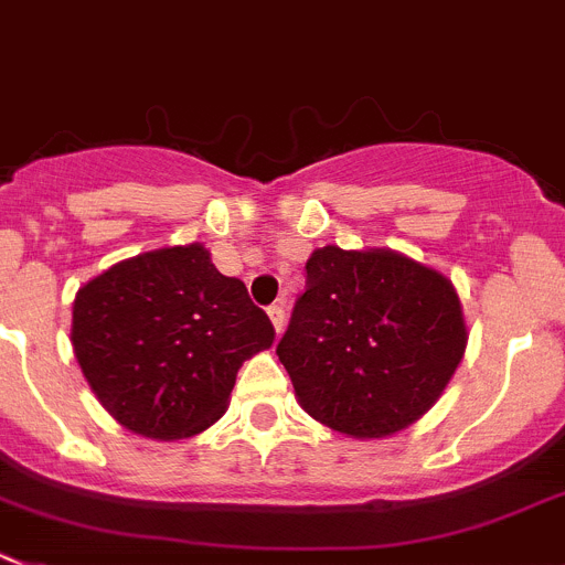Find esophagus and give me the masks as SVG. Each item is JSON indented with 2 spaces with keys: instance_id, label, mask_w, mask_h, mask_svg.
<instances>
[{
  "instance_id": "1",
  "label": "esophagus",
  "mask_w": 565,
  "mask_h": 565,
  "mask_svg": "<svg viewBox=\"0 0 565 565\" xmlns=\"http://www.w3.org/2000/svg\"><path fill=\"white\" fill-rule=\"evenodd\" d=\"M267 315H270V323H273V329H276V334H281L284 323H287V315H284V307L273 303V307L267 309Z\"/></svg>"
}]
</instances>
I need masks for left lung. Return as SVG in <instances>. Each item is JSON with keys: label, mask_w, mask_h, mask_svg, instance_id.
Segmentation results:
<instances>
[{"label": "left lung", "mask_w": 565, "mask_h": 565, "mask_svg": "<svg viewBox=\"0 0 565 565\" xmlns=\"http://www.w3.org/2000/svg\"><path fill=\"white\" fill-rule=\"evenodd\" d=\"M460 298L446 276L395 250L318 247L276 354L300 407L342 435L407 429L466 354Z\"/></svg>", "instance_id": "1"}]
</instances>
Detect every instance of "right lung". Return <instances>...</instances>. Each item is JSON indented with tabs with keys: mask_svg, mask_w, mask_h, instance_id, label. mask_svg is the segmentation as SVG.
I'll list each match as a JSON object with an SVG mask.
<instances>
[{
	"mask_svg": "<svg viewBox=\"0 0 565 565\" xmlns=\"http://www.w3.org/2000/svg\"><path fill=\"white\" fill-rule=\"evenodd\" d=\"M270 318L203 245L125 258L81 287L72 345L125 429L178 440L223 418L242 362L273 345Z\"/></svg>",
	"mask_w": 565,
	"mask_h": 565,
	"instance_id": "1",
	"label": "right lung"
}]
</instances>
